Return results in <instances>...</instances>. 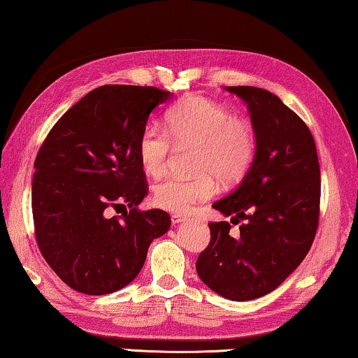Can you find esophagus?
I'll list each match as a JSON object with an SVG mask.
<instances>
[{"label": "esophagus", "mask_w": 358, "mask_h": 358, "mask_svg": "<svg viewBox=\"0 0 358 358\" xmlns=\"http://www.w3.org/2000/svg\"><path fill=\"white\" fill-rule=\"evenodd\" d=\"M172 223L173 224H178V223H183V221L186 220V217H183V215H172Z\"/></svg>", "instance_id": "obj_1"}]
</instances>
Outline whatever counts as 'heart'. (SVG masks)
I'll return each instance as SVG.
<instances>
[{
  "label": "heart",
  "instance_id": "b5f03b06",
  "mask_svg": "<svg viewBox=\"0 0 358 358\" xmlns=\"http://www.w3.org/2000/svg\"><path fill=\"white\" fill-rule=\"evenodd\" d=\"M167 132L146 126L138 138V161L150 177L169 167L173 143L196 148L191 180L167 178L152 189V201L167 212L189 213L217 192V180L232 185L245 177L257 152V134L247 119L236 117L224 105L206 97H189L170 108Z\"/></svg>",
  "mask_w": 358,
  "mask_h": 358
}]
</instances>
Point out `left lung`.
Wrapping results in <instances>:
<instances>
[{"mask_svg": "<svg viewBox=\"0 0 358 358\" xmlns=\"http://www.w3.org/2000/svg\"><path fill=\"white\" fill-rule=\"evenodd\" d=\"M245 101L257 152L239 188L213 208L239 223H208V247L197 258L201 280L232 301L275 290L301 264L319 224L320 166L310 130L277 95L252 86L226 87Z\"/></svg>", "mask_w": 358, "mask_h": 358, "instance_id": "1", "label": "left lung"}]
</instances>
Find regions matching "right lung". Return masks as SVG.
<instances>
[{"label":"right lung","instance_id":"right-lung-1","mask_svg":"<svg viewBox=\"0 0 358 358\" xmlns=\"http://www.w3.org/2000/svg\"><path fill=\"white\" fill-rule=\"evenodd\" d=\"M172 97L156 87L108 84L73 105L35 161L31 210L44 259L73 290L108 294L138 275L167 212H140L148 194L138 138L151 111ZM122 206L121 217L109 208Z\"/></svg>","mask_w":358,"mask_h":358}]
</instances>
